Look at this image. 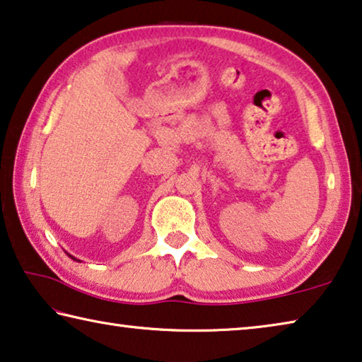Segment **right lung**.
<instances>
[{"label":"right lung","mask_w":362,"mask_h":362,"mask_svg":"<svg viewBox=\"0 0 362 362\" xmlns=\"http://www.w3.org/2000/svg\"><path fill=\"white\" fill-rule=\"evenodd\" d=\"M69 257H71V259H74V260H77V259H76V257H72V255H69Z\"/></svg>","instance_id":"right-lung-1"}]
</instances>
